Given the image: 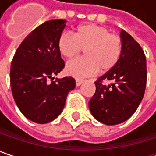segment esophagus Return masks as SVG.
<instances>
[{"label": "esophagus", "instance_id": "esophagus-1", "mask_svg": "<svg viewBox=\"0 0 156 156\" xmlns=\"http://www.w3.org/2000/svg\"><path fill=\"white\" fill-rule=\"evenodd\" d=\"M84 83V80L83 79H80V78H76V85L79 86Z\"/></svg>", "mask_w": 156, "mask_h": 156}]
</instances>
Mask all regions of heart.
I'll use <instances>...</instances> for the list:
<instances>
[{"label":"heart","instance_id":"heart-1","mask_svg":"<svg viewBox=\"0 0 156 156\" xmlns=\"http://www.w3.org/2000/svg\"><path fill=\"white\" fill-rule=\"evenodd\" d=\"M58 51L64 58L72 59L85 52V58L71 61L66 72L74 78L92 76L98 71H110L118 64L122 53V40L103 26L85 24L78 26L74 36L63 33L58 39Z\"/></svg>","mask_w":156,"mask_h":156}]
</instances>
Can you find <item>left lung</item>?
I'll list each match as a JSON object with an SVG mask.
<instances>
[{"label": "left lung", "mask_w": 156, "mask_h": 156, "mask_svg": "<svg viewBox=\"0 0 156 156\" xmlns=\"http://www.w3.org/2000/svg\"><path fill=\"white\" fill-rule=\"evenodd\" d=\"M122 53L118 64L95 83L96 91L89 101L93 117L105 125H117L130 118L143 98L147 84L144 51L133 37L121 30ZM104 80L114 82L103 84Z\"/></svg>", "instance_id": "obj_1"}]
</instances>
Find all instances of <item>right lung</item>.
Segmentation results:
<instances>
[{"mask_svg":"<svg viewBox=\"0 0 156 156\" xmlns=\"http://www.w3.org/2000/svg\"><path fill=\"white\" fill-rule=\"evenodd\" d=\"M65 23L51 20L39 25L19 45L12 60L10 85L16 104L26 118L38 124L57 118L68 92L76 86L71 77L54 80L65 67L58 43Z\"/></svg>","mask_w":156,"mask_h":156,"instance_id":"obj_1","label":"right lung"}]
</instances>
